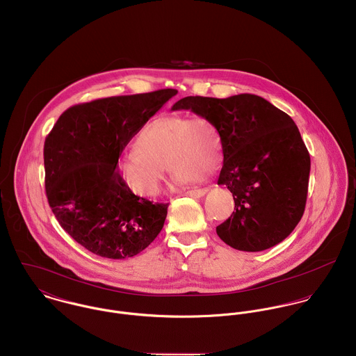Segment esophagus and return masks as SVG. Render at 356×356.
<instances>
[{
	"instance_id": "esophagus-1",
	"label": "esophagus",
	"mask_w": 356,
	"mask_h": 356,
	"mask_svg": "<svg viewBox=\"0 0 356 356\" xmlns=\"http://www.w3.org/2000/svg\"><path fill=\"white\" fill-rule=\"evenodd\" d=\"M206 193H207V188H197V190L187 191L186 195L191 197H202L203 195H206Z\"/></svg>"
}]
</instances>
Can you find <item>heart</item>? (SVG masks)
Wrapping results in <instances>:
<instances>
[{"instance_id":"obj_1","label":"heart","mask_w":356,"mask_h":356,"mask_svg":"<svg viewBox=\"0 0 356 356\" xmlns=\"http://www.w3.org/2000/svg\"><path fill=\"white\" fill-rule=\"evenodd\" d=\"M135 152L118 161L121 181L136 195L156 197L166 163L173 169L172 186H187L217 170L222 159L216 127L202 118L163 116L147 124L136 136Z\"/></svg>"}]
</instances>
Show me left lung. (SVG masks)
<instances>
[{
	"instance_id": "1",
	"label": "left lung",
	"mask_w": 356,
	"mask_h": 356,
	"mask_svg": "<svg viewBox=\"0 0 356 356\" xmlns=\"http://www.w3.org/2000/svg\"><path fill=\"white\" fill-rule=\"evenodd\" d=\"M191 111L220 134L224 162L217 184L232 193L236 211L216 231L248 252L281 243L300 221L307 199L310 154L286 113L254 94L186 97L172 111Z\"/></svg>"
}]
</instances>
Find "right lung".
<instances>
[{
	"label": "right lung",
	"mask_w": 356,
	"mask_h": 356,
	"mask_svg": "<svg viewBox=\"0 0 356 356\" xmlns=\"http://www.w3.org/2000/svg\"><path fill=\"white\" fill-rule=\"evenodd\" d=\"M176 94L163 88L75 105L46 136L49 206L63 229L92 254L131 258L159 236L169 203L135 195L116 166L129 140Z\"/></svg>",
	"instance_id": "add662e5"
}]
</instances>
